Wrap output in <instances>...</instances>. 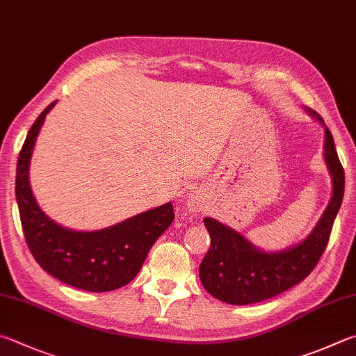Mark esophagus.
I'll return each instance as SVG.
<instances>
[{
	"instance_id": "34e87169",
	"label": "esophagus",
	"mask_w": 356,
	"mask_h": 356,
	"mask_svg": "<svg viewBox=\"0 0 356 356\" xmlns=\"http://www.w3.org/2000/svg\"><path fill=\"white\" fill-rule=\"evenodd\" d=\"M186 207H188V210L190 211H195V213H197V211H200L204 209V202L202 200H200V197L199 196H190L188 199H186Z\"/></svg>"
}]
</instances>
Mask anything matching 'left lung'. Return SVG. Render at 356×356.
I'll return each instance as SVG.
<instances>
[{"instance_id":"8db88e82","label":"left lung","mask_w":356,"mask_h":356,"mask_svg":"<svg viewBox=\"0 0 356 356\" xmlns=\"http://www.w3.org/2000/svg\"><path fill=\"white\" fill-rule=\"evenodd\" d=\"M308 113L324 124L312 108H308ZM324 127V159L332 176L333 196L307 240L280 252H264L216 219H204L211 244L199 266V277L207 293L218 300L232 305L266 300L296 286L316 268L330 240L334 218L344 196V168L338 159L333 135L325 124Z\"/></svg>"}]
</instances>
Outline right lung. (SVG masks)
Here are the masks:
<instances>
[{"label": "right lung", "instance_id": "1", "mask_svg": "<svg viewBox=\"0 0 356 356\" xmlns=\"http://www.w3.org/2000/svg\"><path fill=\"white\" fill-rule=\"evenodd\" d=\"M56 102H51L29 129L17 163L15 196L26 244L43 270L70 286L92 293L118 289L134 280L147 252L171 225L172 204L95 232L70 230L44 215L32 196L29 161L37 135Z\"/></svg>", "mask_w": 356, "mask_h": 356}]
</instances>
